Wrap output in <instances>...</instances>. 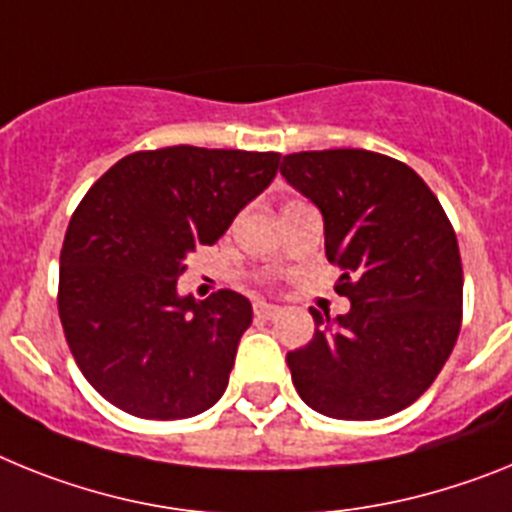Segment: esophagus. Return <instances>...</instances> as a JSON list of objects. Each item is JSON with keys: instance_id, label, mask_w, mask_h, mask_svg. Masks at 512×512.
Wrapping results in <instances>:
<instances>
[{"instance_id": "34e87169", "label": "esophagus", "mask_w": 512, "mask_h": 512, "mask_svg": "<svg viewBox=\"0 0 512 512\" xmlns=\"http://www.w3.org/2000/svg\"><path fill=\"white\" fill-rule=\"evenodd\" d=\"M252 309H255V317H260V319H273L281 314V306L265 304V301H255V306H252Z\"/></svg>"}]
</instances>
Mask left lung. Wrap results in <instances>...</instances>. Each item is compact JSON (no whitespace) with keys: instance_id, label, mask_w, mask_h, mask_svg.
<instances>
[{"instance_id":"left-lung-1","label":"left lung","mask_w":512,"mask_h":512,"mask_svg":"<svg viewBox=\"0 0 512 512\" xmlns=\"http://www.w3.org/2000/svg\"><path fill=\"white\" fill-rule=\"evenodd\" d=\"M281 175L324 216L348 314L309 309L317 330L286 363L299 397L337 420H379L420 399L461 330L464 270L446 211L412 167L366 149L299 151Z\"/></svg>"}]
</instances>
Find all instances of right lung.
Segmentation results:
<instances>
[{"label": "right lung", "instance_id": "1", "mask_svg": "<svg viewBox=\"0 0 512 512\" xmlns=\"http://www.w3.org/2000/svg\"><path fill=\"white\" fill-rule=\"evenodd\" d=\"M278 151H133L87 190L66 229L59 317L84 379L118 410L185 420L219 402L252 304L177 296L185 257L273 182Z\"/></svg>", "mask_w": 512, "mask_h": 512}]
</instances>
